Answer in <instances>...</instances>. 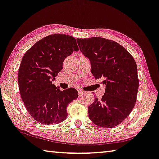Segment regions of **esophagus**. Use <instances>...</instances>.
<instances>
[{"label": "esophagus", "instance_id": "1", "mask_svg": "<svg viewBox=\"0 0 159 159\" xmlns=\"http://www.w3.org/2000/svg\"><path fill=\"white\" fill-rule=\"evenodd\" d=\"M78 94H79V96L80 97H82V96H83V95L84 94V92H83L82 90L79 89V90H78Z\"/></svg>", "mask_w": 159, "mask_h": 159}]
</instances>
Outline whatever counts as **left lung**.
Here are the masks:
<instances>
[{"label":"left lung","mask_w":159,"mask_h":159,"mask_svg":"<svg viewBox=\"0 0 159 159\" xmlns=\"http://www.w3.org/2000/svg\"><path fill=\"white\" fill-rule=\"evenodd\" d=\"M77 41L90 61L92 74L106 87L101 100L96 98L88 107L89 118L101 127H115L135 106L139 88L135 60L115 41L99 37L77 38Z\"/></svg>","instance_id":"8db88e82"}]
</instances>
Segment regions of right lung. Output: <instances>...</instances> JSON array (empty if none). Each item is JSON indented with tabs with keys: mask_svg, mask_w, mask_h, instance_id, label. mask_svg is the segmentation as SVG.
Returning a JSON list of instances; mask_svg holds the SVG:
<instances>
[{
	"mask_svg": "<svg viewBox=\"0 0 159 159\" xmlns=\"http://www.w3.org/2000/svg\"><path fill=\"white\" fill-rule=\"evenodd\" d=\"M70 35L54 34L41 39L24 55L18 70L22 100L30 116L43 124H57L67 119V105L77 99L75 88L60 91L52 81L67 56L78 51Z\"/></svg>",
	"mask_w": 159,
	"mask_h": 159,
	"instance_id": "add662e5",
	"label": "right lung"
}]
</instances>
